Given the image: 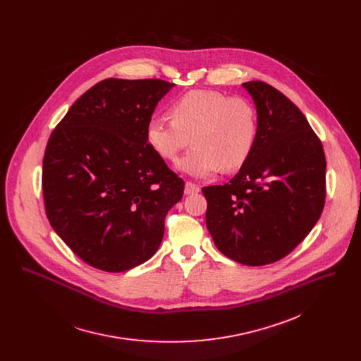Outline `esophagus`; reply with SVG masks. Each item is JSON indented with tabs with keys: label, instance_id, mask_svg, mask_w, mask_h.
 Segmentation results:
<instances>
[{
	"label": "esophagus",
	"instance_id": "obj_1",
	"mask_svg": "<svg viewBox=\"0 0 361 361\" xmlns=\"http://www.w3.org/2000/svg\"><path fill=\"white\" fill-rule=\"evenodd\" d=\"M200 192V188L192 182H186L185 185V193L186 195H195V193H199Z\"/></svg>",
	"mask_w": 361,
	"mask_h": 361
}]
</instances>
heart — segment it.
Segmentation results:
<instances>
[{
  "mask_svg": "<svg viewBox=\"0 0 361 361\" xmlns=\"http://www.w3.org/2000/svg\"><path fill=\"white\" fill-rule=\"evenodd\" d=\"M171 116H153L146 129L155 152L172 159L190 142L195 147L176 161V168L195 178L240 166L257 139V114L243 97L215 90H192L171 106Z\"/></svg>",
  "mask_w": 361,
  "mask_h": 361,
  "instance_id": "obj_1",
  "label": "heart"
}]
</instances>
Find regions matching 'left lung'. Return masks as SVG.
<instances>
[{"instance_id": "left-lung-1", "label": "left lung", "mask_w": 361, "mask_h": 361, "mask_svg": "<svg viewBox=\"0 0 361 361\" xmlns=\"http://www.w3.org/2000/svg\"><path fill=\"white\" fill-rule=\"evenodd\" d=\"M257 109V139L225 185L203 188L206 224L218 250L245 265L288 256L325 203L326 161L303 112L264 82L242 85Z\"/></svg>"}]
</instances>
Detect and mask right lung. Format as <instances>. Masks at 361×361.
<instances>
[{
  "instance_id": "add662e5",
  "label": "right lung",
  "mask_w": 361,
  "mask_h": 361,
  "mask_svg": "<svg viewBox=\"0 0 361 361\" xmlns=\"http://www.w3.org/2000/svg\"><path fill=\"white\" fill-rule=\"evenodd\" d=\"M159 79L109 78L80 96L52 130L43 195L56 235L89 265L122 272L158 250L185 182L147 142Z\"/></svg>"
}]
</instances>
